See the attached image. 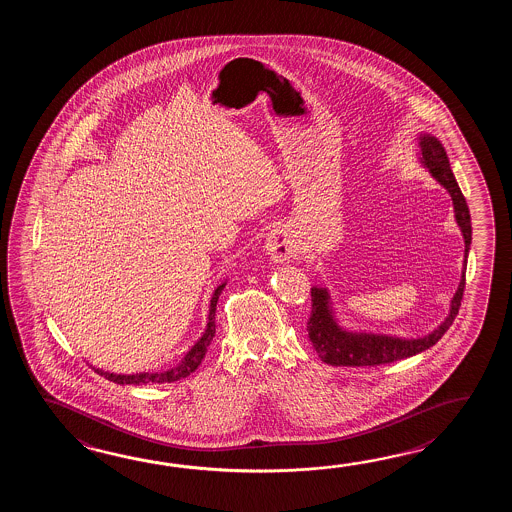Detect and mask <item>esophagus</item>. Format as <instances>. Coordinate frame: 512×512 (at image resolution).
I'll return each instance as SVG.
<instances>
[{
	"instance_id": "34e87169",
	"label": "esophagus",
	"mask_w": 512,
	"mask_h": 512,
	"mask_svg": "<svg viewBox=\"0 0 512 512\" xmlns=\"http://www.w3.org/2000/svg\"><path fill=\"white\" fill-rule=\"evenodd\" d=\"M293 236L289 234V230L283 227H276L272 229L267 238H265V252L271 256L272 261L276 263H283V261L293 258L294 249Z\"/></svg>"
}]
</instances>
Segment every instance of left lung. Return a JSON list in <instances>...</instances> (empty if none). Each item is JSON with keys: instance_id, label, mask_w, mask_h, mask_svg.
Returning <instances> with one entry per match:
<instances>
[{"instance_id": "8db88e82", "label": "left lung", "mask_w": 512, "mask_h": 512, "mask_svg": "<svg viewBox=\"0 0 512 512\" xmlns=\"http://www.w3.org/2000/svg\"><path fill=\"white\" fill-rule=\"evenodd\" d=\"M419 146V163L425 166L430 175L434 177L439 185L445 188L452 197L454 205V218L457 227L463 234L465 240V260H463V271L461 280L457 285L454 298L450 300V311L445 320L435 327L432 333L425 337L403 338L395 335H381V333H368V331H351L338 324L331 294L327 287H313L311 289V302L313 311L307 322V333L309 340L313 342L318 357L322 362L331 366H381L390 364L395 360L408 359L417 353L432 348L439 338L445 335L448 327L452 326L454 318L459 311L463 289H465V272H467L468 251L472 243V225H470V212H468L467 201L459 190L456 177L450 170L448 155H446L443 144L435 139L430 133H421L417 137Z\"/></svg>"}]
</instances>
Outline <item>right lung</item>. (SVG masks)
Instances as JSON below:
<instances>
[{
  "instance_id": "obj_1",
  "label": "right lung",
  "mask_w": 512,
  "mask_h": 512,
  "mask_svg": "<svg viewBox=\"0 0 512 512\" xmlns=\"http://www.w3.org/2000/svg\"><path fill=\"white\" fill-rule=\"evenodd\" d=\"M227 285L225 282L219 283L216 287V291L210 298V307H208V322L205 327V333L201 335V338L197 340L196 344L192 348L186 351L185 357L181 359V362L170 368V370L164 371H142V373H131V375H117V373H109V371L100 370V368H93L97 371L98 375H104V379L115 382V384H148V382H155V384H163V382H174L179 379H185L190 373H194L197 370V366L201 364V360L207 353V348L214 338L216 333V304H218L219 294L223 291V287Z\"/></svg>"
}]
</instances>
